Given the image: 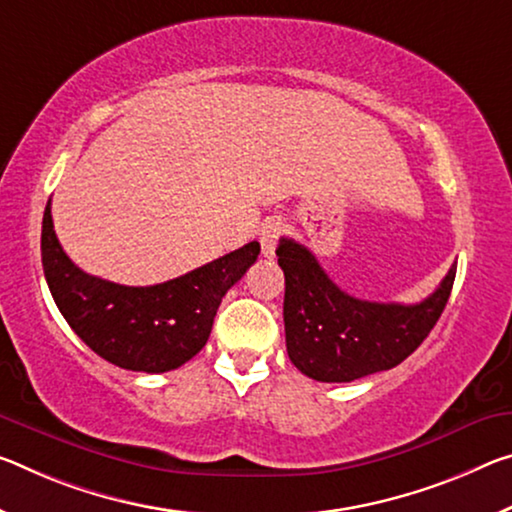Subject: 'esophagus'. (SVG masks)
Returning <instances> with one entry per match:
<instances>
[{
	"instance_id": "obj_1",
	"label": "esophagus",
	"mask_w": 512,
	"mask_h": 512,
	"mask_svg": "<svg viewBox=\"0 0 512 512\" xmlns=\"http://www.w3.org/2000/svg\"><path fill=\"white\" fill-rule=\"evenodd\" d=\"M282 234V221L280 218H269L259 230V243H262V255L264 257H273L275 255V246H278V239Z\"/></svg>"
}]
</instances>
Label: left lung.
<instances>
[{"mask_svg": "<svg viewBox=\"0 0 512 512\" xmlns=\"http://www.w3.org/2000/svg\"><path fill=\"white\" fill-rule=\"evenodd\" d=\"M275 255L285 271L289 360L321 383H351L401 364L433 330L456 280L453 264L421 303H371L339 289L294 239L282 237Z\"/></svg>", "mask_w": 512, "mask_h": 512, "instance_id": "1", "label": "left lung"}]
</instances>
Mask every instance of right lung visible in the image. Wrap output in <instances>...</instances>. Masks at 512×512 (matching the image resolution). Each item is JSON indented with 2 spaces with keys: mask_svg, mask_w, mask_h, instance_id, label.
Here are the masks:
<instances>
[{
  "mask_svg": "<svg viewBox=\"0 0 512 512\" xmlns=\"http://www.w3.org/2000/svg\"><path fill=\"white\" fill-rule=\"evenodd\" d=\"M40 255L54 303L81 342L120 369L164 373L207 344L218 305L255 264L259 243L250 241L161 285L125 287L72 264L56 239L47 202Z\"/></svg>",
  "mask_w": 512,
  "mask_h": 512,
  "instance_id": "obj_1",
  "label": "right lung"
}]
</instances>
